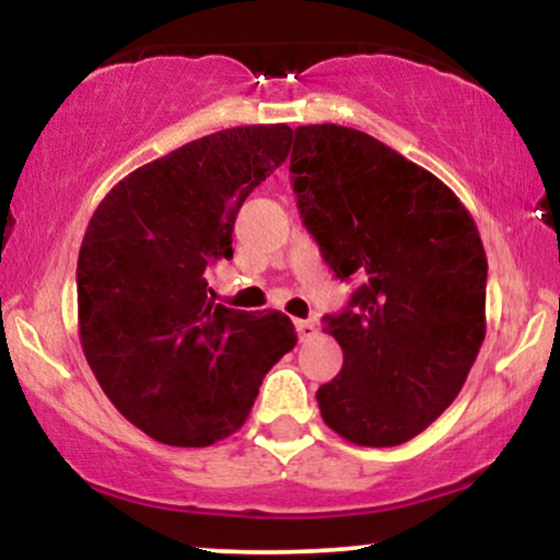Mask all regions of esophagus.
Instances as JSON below:
<instances>
[{
  "instance_id": "obj_1",
  "label": "esophagus",
  "mask_w": 560,
  "mask_h": 560,
  "mask_svg": "<svg viewBox=\"0 0 560 560\" xmlns=\"http://www.w3.org/2000/svg\"><path fill=\"white\" fill-rule=\"evenodd\" d=\"M294 326H298V334H300L302 342H307V339H313L318 334L316 320H294Z\"/></svg>"
}]
</instances>
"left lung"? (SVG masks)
Returning a JSON list of instances; mask_svg holds the SVG:
<instances>
[{"mask_svg":"<svg viewBox=\"0 0 560 560\" xmlns=\"http://www.w3.org/2000/svg\"><path fill=\"white\" fill-rule=\"evenodd\" d=\"M289 173L324 260L361 279L326 316L345 363L316 392L320 416L355 445H402L458 397L485 342L477 223L434 173L355 128H294Z\"/></svg>","mask_w":560,"mask_h":560,"instance_id":"8db88e82","label":"left lung"}]
</instances>
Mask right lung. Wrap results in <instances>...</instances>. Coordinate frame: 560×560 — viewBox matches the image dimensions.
<instances>
[{"mask_svg":"<svg viewBox=\"0 0 560 560\" xmlns=\"http://www.w3.org/2000/svg\"><path fill=\"white\" fill-rule=\"evenodd\" d=\"M292 147L287 124L236 126L152 160L110 189L83 234V355L110 402L152 440L205 447L247 421L294 345L284 313L215 305L205 268L231 258L236 213Z\"/></svg>","mask_w":560,"mask_h":560,"instance_id":"1","label":"right lung"}]
</instances>
